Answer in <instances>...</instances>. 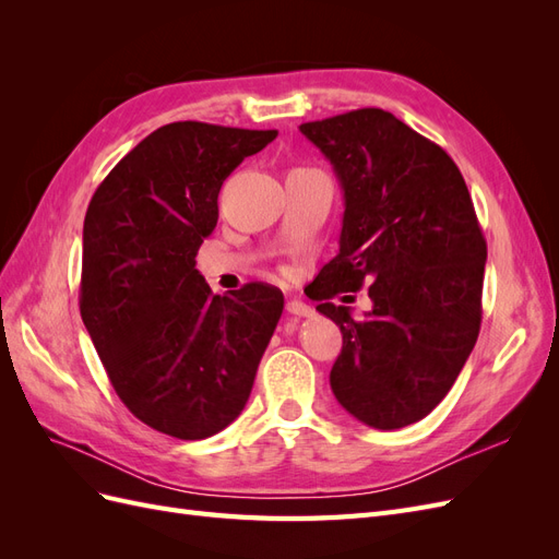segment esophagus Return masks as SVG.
I'll use <instances>...</instances> for the list:
<instances>
[{
	"label": "esophagus",
	"mask_w": 559,
	"mask_h": 559,
	"mask_svg": "<svg viewBox=\"0 0 559 559\" xmlns=\"http://www.w3.org/2000/svg\"><path fill=\"white\" fill-rule=\"evenodd\" d=\"M286 312L296 314V317H312L314 308L308 306V302H302L300 298H289L286 300Z\"/></svg>",
	"instance_id": "obj_1"
}]
</instances>
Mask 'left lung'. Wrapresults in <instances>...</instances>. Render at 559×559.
I'll return each instance as SVG.
<instances>
[{"mask_svg":"<svg viewBox=\"0 0 559 559\" xmlns=\"http://www.w3.org/2000/svg\"><path fill=\"white\" fill-rule=\"evenodd\" d=\"M300 132L345 193L341 251L310 284L343 333L331 389L368 427H408L445 399L480 333L487 242L466 181L441 146L384 109ZM361 288L374 302L364 320L332 302Z\"/></svg>","mask_w":559,"mask_h":559,"instance_id":"8db88e82","label":"left lung"}]
</instances>
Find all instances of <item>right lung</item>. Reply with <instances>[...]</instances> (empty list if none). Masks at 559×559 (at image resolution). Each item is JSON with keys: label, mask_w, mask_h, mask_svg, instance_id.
<instances>
[{"label": "right lung", "mask_w": 559, "mask_h": 559, "mask_svg": "<svg viewBox=\"0 0 559 559\" xmlns=\"http://www.w3.org/2000/svg\"><path fill=\"white\" fill-rule=\"evenodd\" d=\"M277 130L163 126L97 186L83 222L79 308L126 408L160 433L200 441L251 394L284 296L251 282L214 296L195 253L218 191Z\"/></svg>", "instance_id": "right-lung-1"}]
</instances>
